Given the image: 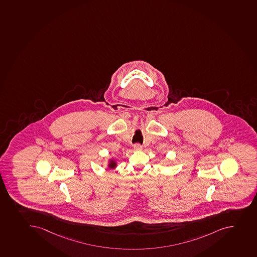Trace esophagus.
Masks as SVG:
<instances>
[{"mask_svg":"<svg viewBox=\"0 0 257 257\" xmlns=\"http://www.w3.org/2000/svg\"><path fill=\"white\" fill-rule=\"evenodd\" d=\"M142 149H143V147L141 146V144H135L134 145V149L136 150V151H140V150H142Z\"/></svg>","mask_w":257,"mask_h":257,"instance_id":"obj_1","label":"esophagus"}]
</instances>
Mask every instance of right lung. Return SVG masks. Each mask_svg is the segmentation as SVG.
I'll use <instances>...</instances> for the list:
<instances>
[{
    "label": "right lung",
    "mask_w": 257,
    "mask_h": 257,
    "mask_svg": "<svg viewBox=\"0 0 257 257\" xmlns=\"http://www.w3.org/2000/svg\"><path fill=\"white\" fill-rule=\"evenodd\" d=\"M116 164L115 161L113 160V159H111V160H109V163H108V168H111V169H113V168H116Z\"/></svg>",
    "instance_id": "add662e5"
}]
</instances>
